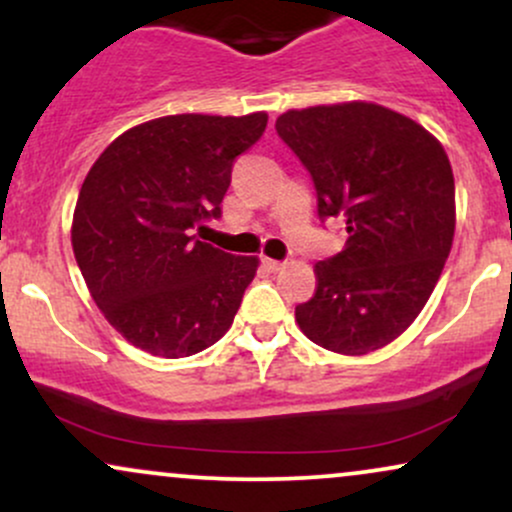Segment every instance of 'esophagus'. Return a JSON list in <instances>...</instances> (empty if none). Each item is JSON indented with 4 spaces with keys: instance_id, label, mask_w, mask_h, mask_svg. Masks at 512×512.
I'll use <instances>...</instances> for the list:
<instances>
[{
    "instance_id": "1",
    "label": "esophagus",
    "mask_w": 512,
    "mask_h": 512,
    "mask_svg": "<svg viewBox=\"0 0 512 512\" xmlns=\"http://www.w3.org/2000/svg\"><path fill=\"white\" fill-rule=\"evenodd\" d=\"M262 262H264V267L272 269V272H279V269H284V264H286L281 260H272V257H262Z\"/></svg>"
}]
</instances>
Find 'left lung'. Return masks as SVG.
<instances>
[{
  "label": "left lung",
  "mask_w": 512,
  "mask_h": 512,
  "mask_svg": "<svg viewBox=\"0 0 512 512\" xmlns=\"http://www.w3.org/2000/svg\"><path fill=\"white\" fill-rule=\"evenodd\" d=\"M276 132L313 178L317 216L346 226L296 305L310 342L361 356L397 339L436 289L455 236V178L433 134L375 103L289 110Z\"/></svg>",
  "instance_id": "left-lung-1"
}]
</instances>
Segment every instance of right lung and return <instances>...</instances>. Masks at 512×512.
Listing matches in <instances>:
<instances>
[{"mask_svg":"<svg viewBox=\"0 0 512 512\" xmlns=\"http://www.w3.org/2000/svg\"><path fill=\"white\" fill-rule=\"evenodd\" d=\"M264 127L267 113L158 117L120 134L88 170L74 209V257L129 344L182 358L233 325L257 257L223 252L192 231L219 219L233 163Z\"/></svg>","mask_w":512,"mask_h":512,"instance_id":"add662e5","label":"right lung"}]
</instances>
